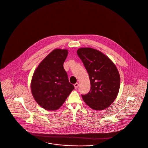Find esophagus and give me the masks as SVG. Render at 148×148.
Here are the masks:
<instances>
[{"instance_id":"esophagus-1","label":"esophagus","mask_w":148,"mask_h":148,"mask_svg":"<svg viewBox=\"0 0 148 148\" xmlns=\"http://www.w3.org/2000/svg\"><path fill=\"white\" fill-rule=\"evenodd\" d=\"M74 86H75V89H77V87H78V86H79V83H75V84H74Z\"/></svg>"}]
</instances>
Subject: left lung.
<instances>
[{
    "instance_id": "8db88e82",
    "label": "left lung",
    "mask_w": 148,
    "mask_h": 148,
    "mask_svg": "<svg viewBox=\"0 0 148 148\" xmlns=\"http://www.w3.org/2000/svg\"><path fill=\"white\" fill-rule=\"evenodd\" d=\"M77 54L82 61L91 84L89 92L82 95L91 109L101 110L109 107L119 91L120 77L114 64L102 52L90 47L80 48Z\"/></svg>"
}]
</instances>
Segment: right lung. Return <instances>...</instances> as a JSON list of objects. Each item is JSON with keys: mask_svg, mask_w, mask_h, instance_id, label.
<instances>
[{"mask_svg": "<svg viewBox=\"0 0 148 148\" xmlns=\"http://www.w3.org/2000/svg\"><path fill=\"white\" fill-rule=\"evenodd\" d=\"M68 54L66 49H54L42 61L34 73L31 92L36 102L46 110L59 109L75 88L63 66Z\"/></svg>", "mask_w": 148, "mask_h": 148, "instance_id": "right-lung-1", "label": "right lung"}]
</instances>
